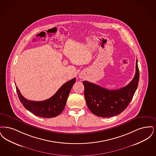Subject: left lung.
Returning <instances> with one entry per match:
<instances>
[{"instance_id":"1","label":"left lung","mask_w":156,"mask_h":156,"mask_svg":"<svg viewBox=\"0 0 156 156\" xmlns=\"http://www.w3.org/2000/svg\"><path fill=\"white\" fill-rule=\"evenodd\" d=\"M139 70L137 60L136 73L127 86L117 90H108L96 84L83 81L84 97L90 111L100 117L109 118L123 112L131 101L138 86Z\"/></svg>"}]
</instances>
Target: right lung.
Listing matches in <instances>:
<instances>
[{
    "label": "right lung",
    "instance_id": "right-lung-1",
    "mask_svg": "<svg viewBox=\"0 0 156 156\" xmlns=\"http://www.w3.org/2000/svg\"><path fill=\"white\" fill-rule=\"evenodd\" d=\"M76 81V78L63 84L54 95L46 100L34 101L25 98L16 86L19 98L23 105L34 115L46 118H51L60 115L65 107L71 88Z\"/></svg>",
    "mask_w": 156,
    "mask_h": 156
}]
</instances>
